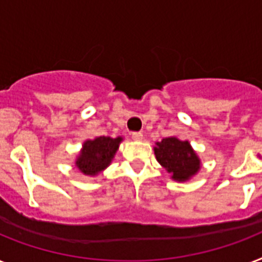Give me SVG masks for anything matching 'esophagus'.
<instances>
[{
  "instance_id": "obj_1",
  "label": "esophagus",
  "mask_w": 262,
  "mask_h": 262,
  "mask_svg": "<svg viewBox=\"0 0 262 262\" xmlns=\"http://www.w3.org/2000/svg\"><path fill=\"white\" fill-rule=\"evenodd\" d=\"M132 138H133L135 141H140V140H142V133L141 132H133V133H132Z\"/></svg>"
}]
</instances>
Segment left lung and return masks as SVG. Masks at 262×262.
I'll use <instances>...</instances> for the list:
<instances>
[{"label":"left lung","instance_id":"obj_1","mask_svg":"<svg viewBox=\"0 0 262 262\" xmlns=\"http://www.w3.org/2000/svg\"><path fill=\"white\" fill-rule=\"evenodd\" d=\"M157 161L172 173V179L184 182L195 175L201 168V161L188 141H180L175 137L163 138L155 148Z\"/></svg>","mask_w":262,"mask_h":262}]
</instances>
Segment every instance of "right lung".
Listing matches in <instances>:
<instances>
[{
  "mask_svg": "<svg viewBox=\"0 0 262 262\" xmlns=\"http://www.w3.org/2000/svg\"><path fill=\"white\" fill-rule=\"evenodd\" d=\"M122 138L117 137H101L95 140H89L83 145L82 153L76 160V167L84 175H95L102 169H105L112 163L114 153L117 152Z\"/></svg>",
  "mask_w": 262,
  "mask_h": 262,
  "instance_id": "obj_1",
  "label": "right lung"
}]
</instances>
